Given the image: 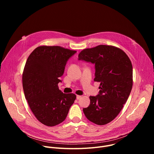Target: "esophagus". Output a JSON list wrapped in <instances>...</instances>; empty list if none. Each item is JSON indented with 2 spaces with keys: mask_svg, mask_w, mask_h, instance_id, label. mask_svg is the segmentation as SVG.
I'll use <instances>...</instances> for the list:
<instances>
[{
  "mask_svg": "<svg viewBox=\"0 0 154 154\" xmlns=\"http://www.w3.org/2000/svg\"><path fill=\"white\" fill-rule=\"evenodd\" d=\"M82 97V96H80V95H77V99H80V98Z\"/></svg>",
  "mask_w": 154,
  "mask_h": 154,
  "instance_id": "obj_1",
  "label": "esophagus"
}]
</instances>
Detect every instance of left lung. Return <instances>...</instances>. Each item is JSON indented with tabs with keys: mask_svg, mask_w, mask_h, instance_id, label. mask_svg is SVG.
Wrapping results in <instances>:
<instances>
[{
	"mask_svg": "<svg viewBox=\"0 0 154 154\" xmlns=\"http://www.w3.org/2000/svg\"><path fill=\"white\" fill-rule=\"evenodd\" d=\"M79 60L95 64L94 82H100L99 93L90 96V104L83 109L86 118L99 125L112 121L120 113L133 86L132 64L121 49L99 45L85 49Z\"/></svg>",
	"mask_w": 154,
	"mask_h": 154,
	"instance_id": "left-lung-1",
	"label": "left lung"
}]
</instances>
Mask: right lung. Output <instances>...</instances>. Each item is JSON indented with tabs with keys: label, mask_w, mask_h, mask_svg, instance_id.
<instances>
[{
	"label": "right lung",
	"mask_w": 154,
	"mask_h": 154,
	"mask_svg": "<svg viewBox=\"0 0 154 154\" xmlns=\"http://www.w3.org/2000/svg\"><path fill=\"white\" fill-rule=\"evenodd\" d=\"M77 51L61 46H41L28 57L23 73V86L31 111L42 124L57 125L66 118L76 99L58 88L68 59Z\"/></svg>",
	"instance_id": "add662e5"
}]
</instances>
